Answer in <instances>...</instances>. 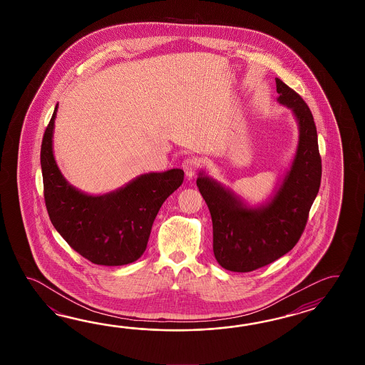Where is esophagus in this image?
<instances>
[{
	"instance_id": "34e87169",
	"label": "esophagus",
	"mask_w": 365,
	"mask_h": 365,
	"mask_svg": "<svg viewBox=\"0 0 365 365\" xmlns=\"http://www.w3.org/2000/svg\"><path fill=\"white\" fill-rule=\"evenodd\" d=\"M198 167H200V163L194 158H187L182 162V170L185 172L187 178H193L194 175L198 171Z\"/></svg>"
}]
</instances>
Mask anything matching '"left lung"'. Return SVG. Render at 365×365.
Returning a JSON list of instances; mask_svg holds the SVG:
<instances>
[{
  "instance_id": "obj_1",
  "label": "left lung",
  "mask_w": 365,
  "mask_h": 365,
  "mask_svg": "<svg viewBox=\"0 0 365 365\" xmlns=\"http://www.w3.org/2000/svg\"><path fill=\"white\" fill-rule=\"evenodd\" d=\"M275 83L278 101L292 109L300 135L295 159L272 201L248 207L232 190L210 179L205 172H200L197 179L211 214L214 256L230 272H253L294 248L321 185L317 129L309 107L279 78H275Z\"/></svg>"
}]
</instances>
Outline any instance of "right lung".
<instances>
[{
  "label": "right lung",
  "instance_id": "1",
  "mask_svg": "<svg viewBox=\"0 0 365 365\" xmlns=\"http://www.w3.org/2000/svg\"><path fill=\"white\" fill-rule=\"evenodd\" d=\"M56 112L57 106L40 150L44 201L52 225L71 248L93 264H132L146 250L158 211L182 184L184 171L173 168L140 175L104 195L82 193L63 179L56 164L52 148Z\"/></svg>",
  "mask_w": 365,
  "mask_h": 365
}]
</instances>
